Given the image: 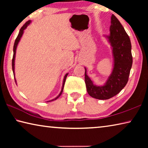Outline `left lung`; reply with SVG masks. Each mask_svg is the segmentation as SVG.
Segmentation results:
<instances>
[{
  "label": "left lung",
  "mask_w": 148,
  "mask_h": 148,
  "mask_svg": "<svg viewBox=\"0 0 148 148\" xmlns=\"http://www.w3.org/2000/svg\"><path fill=\"white\" fill-rule=\"evenodd\" d=\"M110 34L106 36L112 46L114 68L104 86L94 85L87 75L85 68V82L87 91L92 98L106 100L116 96L124 88L129 80L132 64L131 43L123 27L114 14L111 17Z\"/></svg>",
  "instance_id": "left-lung-1"
}]
</instances>
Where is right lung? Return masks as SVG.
<instances>
[{
  "label": "right lung",
  "mask_w": 148,
  "mask_h": 148,
  "mask_svg": "<svg viewBox=\"0 0 148 148\" xmlns=\"http://www.w3.org/2000/svg\"><path fill=\"white\" fill-rule=\"evenodd\" d=\"M31 21H30V20H29V21H28L27 22H26V23L23 25V26L21 27V29H20L19 34H18V35H17V38H16V40H15V42H14V56H13V59H12V71H13V72H14V65H15L14 62H15V57H16V48H17V45H18V43H19V40H20V39H21V38L22 35H23V34L24 30L27 28V26H28L30 23H31ZM68 74H65V76H64V79H63V83H62V89H61V92H60V93L59 94L58 96H57V97H56V98H55L54 99H52V100H51V101H47V102H51V101H54V100H56V99H57L59 98V97L60 96H61V94H62V91H63V88H64V83H65V81H66V78L67 75H68ZM14 76H15V74H14ZM14 79H15V77H14ZM15 82H16V79H15Z\"/></svg>",
  "instance_id": "add662e5"
}]
</instances>
